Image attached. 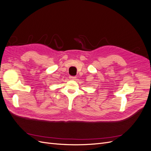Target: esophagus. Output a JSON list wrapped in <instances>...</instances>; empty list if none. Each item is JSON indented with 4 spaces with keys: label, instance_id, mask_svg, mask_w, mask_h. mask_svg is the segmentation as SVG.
Listing matches in <instances>:
<instances>
[{
    "label": "esophagus",
    "instance_id": "34e87169",
    "mask_svg": "<svg viewBox=\"0 0 151 151\" xmlns=\"http://www.w3.org/2000/svg\"><path fill=\"white\" fill-rule=\"evenodd\" d=\"M69 79H70V80H76V76H70V77H69Z\"/></svg>",
    "mask_w": 151,
    "mask_h": 151
}]
</instances>
